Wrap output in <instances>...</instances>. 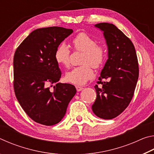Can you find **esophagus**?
Instances as JSON below:
<instances>
[{"instance_id": "obj_1", "label": "esophagus", "mask_w": 154, "mask_h": 154, "mask_svg": "<svg viewBox=\"0 0 154 154\" xmlns=\"http://www.w3.org/2000/svg\"><path fill=\"white\" fill-rule=\"evenodd\" d=\"M75 87H76L77 91H78V92H80V91H82L83 89V87L79 86V85H76V86H75Z\"/></svg>"}]
</instances>
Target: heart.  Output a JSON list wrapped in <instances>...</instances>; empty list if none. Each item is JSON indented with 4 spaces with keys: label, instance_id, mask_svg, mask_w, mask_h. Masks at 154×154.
Masks as SVG:
<instances>
[{
    "label": "heart",
    "instance_id": "heart-1",
    "mask_svg": "<svg viewBox=\"0 0 154 154\" xmlns=\"http://www.w3.org/2000/svg\"><path fill=\"white\" fill-rule=\"evenodd\" d=\"M71 43L77 51H83L82 64L66 72V79L75 85H84L94 76L92 67L98 68L106 57L105 48L98 45L97 41L85 32H80L72 38ZM55 60L59 65L67 68L70 65V50L65 43H61L55 52Z\"/></svg>",
    "mask_w": 154,
    "mask_h": 154
}]
</instances>
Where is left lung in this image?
<instances>
[{"mask_svg": "<svg viewBox=\"0 0 154 154\" xmlns=\"http://www.w3.org/2000/svg\"><path fill=\"white\" fill-rule=\"evenodd\" d=\"M94 26L103 32L108 59L97 82L102 87L94 86L97 96L92 109L98 118L111 119L121 114L132 100L139 78L138 60L133 43L116 26L105 22Z\"/></svg>", "mask_w": 154, "mask_h": 154, "instance_id": "8db88e82", "label": "left lung"}]
</instances>
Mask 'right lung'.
Segmentation results:
<instances>
[{
	"mask_svg": "<svg viewBox=\"0 0 154 154\" xmlns=\"http://www.w3.org/2000/svg\"><path fill=\"white\" fill-rule=\"evenodd\" d=\"M72 32L57 26L38 28L15 52V96L26 113L36 123L45 126L58 124L77 92L73 85L57 83L61 71L54 57L57 48ZM53 83L57 84L50 89L48 85Z\"/></svg>",
	"mask_w": 154,
	"mask_h": 154,
	"instance_id": "obj_1",
	"label": "right lung"
}]
</instances>
